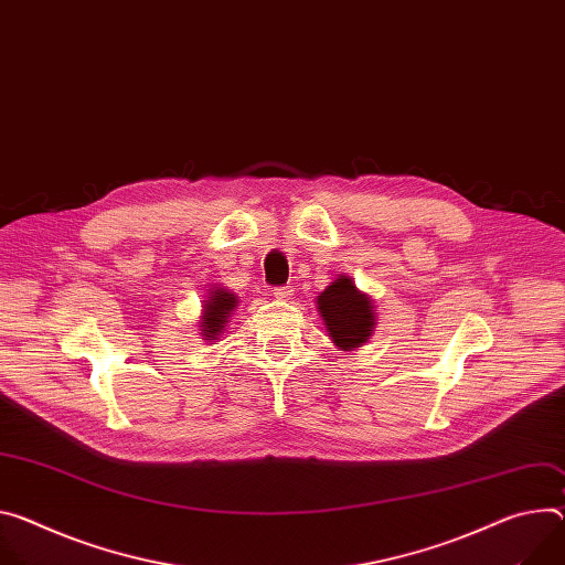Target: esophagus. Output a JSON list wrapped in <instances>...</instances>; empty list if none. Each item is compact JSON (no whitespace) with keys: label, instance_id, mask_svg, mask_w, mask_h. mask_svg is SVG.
<instances>
[{"label":"esophagus","instance_id":"obj_1","mask_svg":"<svg viewBox=\"0 0 565 565\" xmlns=\"http://www.w3.org/2000/svg\"><path fill=\"white\" fill-rule=\"evenodd\" d=\"M273 295L277 299H290L292 297V286H277V288H273Z\"/></svg>","mask_w":565,"mask_h":565}]
</instances>
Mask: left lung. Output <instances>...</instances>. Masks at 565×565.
<instances>
[{
  "label": "left lung",
  "mask_w": 565,
  "mask_h": 565,
  "mask_svg": "<svg viewBox=\"0 0 565 565\" xmlns=\"http://www.w3.org/2000/svg\"><path fill=\"white\" fill-rule=\"evenodd\" d=\"M318 306L329 335L340 349H355L372 335L374 311L372 301L363 292H358L349 277L335 279L318 295Z\"/></svg>",
  "instance_id": "8db88e82"
}]
</instances>
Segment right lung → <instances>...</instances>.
<instances>
[{
    "mask_svg": "<svg viewBox=\"0 0 565 565\" xmlns=\"http://www.w3.org/2000/svg\"><path fill=\"white\" fill-rule=\"evenodd\" d=\"M236 306V295L227 292L225 288L214 290L212 297L204 303V316H202V335L204 340H218L230 313Z\"/></svg>",
    "mask_w": 565,
    "mask_h": 565,
    "instance_id": "obj_1",
    "label": "right lung"
}]
</instances>
